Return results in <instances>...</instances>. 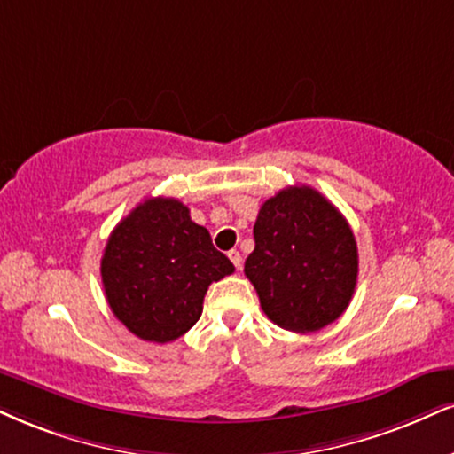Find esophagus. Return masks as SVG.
Masks as SVG:
<instances>
[{"instance_id":"obj_1","label":"esophagus","mask_w":454,"mask_h":454,"mask_svg":"<svg viewBox=\"0 0 454 454\" xmlns=\"http://www.w3.org/2000/svg\"><path fill=\"white\" fill-rule=\"evenodd\" d=\"M227 256H229V261L236 265V270H242V254H239L238 250H229Z\"/></svg>"}]
</instances>
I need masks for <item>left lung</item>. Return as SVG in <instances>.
<instances>
[{"instance_id": "obj_1", "label": "left lung", "mask_w": 454, "mask_h": 454, "mask_svg": "<svg viewBox=\"0 0 454 454\" xmlns=\"http://www.w3.org/2000/svg\"><path fill=\"white\" fill-rule=\"evenodd\" d=\"M244 273L273 324L316 333L337 320L354 296V231L320 192L286 187L261 206Z\"/></svg>"}]
</instances>
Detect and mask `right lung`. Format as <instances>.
<instances>
[{"mask_svg":"<svg viewBox=\"0 0 454 454\" xmlns=\"http://www.w3.org/2000/svg\"><path fill=\"white\" fill-rule=\"evenodd\" d=\"M236 271L208 229L175 198H149L117 223L100 261L111 311L138 339L170 343L204 309L206 290Z\"/></svg>","mask_w":454,"mask_h":454,"instance_id":"1","label":"right lung"}]
</instances>
